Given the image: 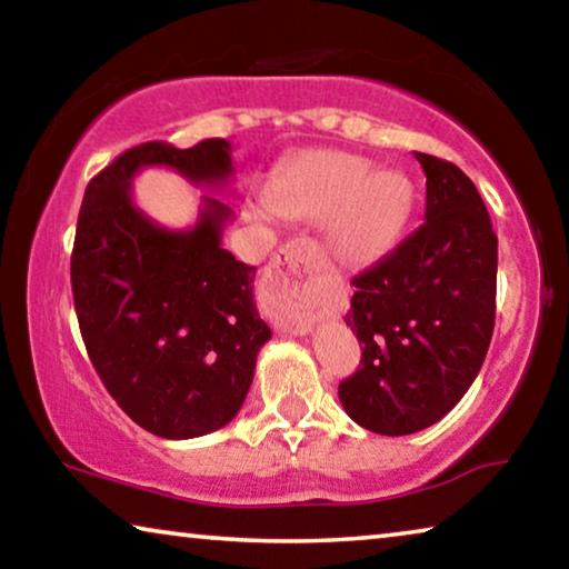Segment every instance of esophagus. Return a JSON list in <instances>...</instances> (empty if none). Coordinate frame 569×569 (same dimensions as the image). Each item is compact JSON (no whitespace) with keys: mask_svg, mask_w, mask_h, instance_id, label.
Instances as JSON below:
<instances>
[{"mask_svg":"<svg viewBox=\"0 0 569 569\" xmlns=\"http://www.w3.org/2000/svg\"><path fill=\"white\" fill-rule=\"evenodd\" d=\"M313 250L306 240H291L273 256L263 283L266 316L283 333H306L313 323V313L303 298L301 276L311 263Z\"/></svg>","mask_w":569,"mask_h":569,"instance_id":"esophagus-1","label":"esophagus"}]
</instances>
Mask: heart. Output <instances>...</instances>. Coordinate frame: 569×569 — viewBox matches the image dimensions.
I'll use <instances>...</instances> for the list:
<instances>
[{"instance_id": "heart-1", "label": "heart", "mask_w": 569, "mask_h": 569, "mask_svg": "<svg viewBox=\"0 0 569 569\" xmlns=\"http://www.w3.org/2000/svg\"><path fill=\"white\" fill-rule=\"evenodd\" d=\"M276 216L323 223L326 243L343 266L381 261L399 243L413 208L401 170L377 168L343 150H308L283 162L266 188Z\"/></svg>"}]
</instances>
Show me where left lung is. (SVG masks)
I'll use <instances>...</instances> for the list:
<instances>
[{"instance_id":"8db88e82","label":"left lung","mask_w":569,"mask_h":569,"mask_svg":"<svg viewBox=\"0 0 569 569\" xmlns=\"http://www.w3.org/2000/svg\"><path fill=\"white\" fill-rule=\"evenodd\" d=\"M427 176L423 226L351 281L343 316L361 366L339 399L359 427L413 435L457 407L495 331L497 236L455 162L413 152Z\"/></svg>"}]
</instances>
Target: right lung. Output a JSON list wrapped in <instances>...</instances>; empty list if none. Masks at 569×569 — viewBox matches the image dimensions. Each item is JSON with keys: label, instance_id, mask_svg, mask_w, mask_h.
<instances>
[{"label": "right lung", "instance_id": "add662e5", "mask_svg": "<svg viewBox=\"0 0 569 569\" xmlns=\"http://www.w3.org/2000/svg\"><path fill=\"white\" fill-rule=\"evenodd\" d=\"M152 166L213 190L233 176L223 138L188 150L142 142L114 158L90 180L77 218L74 311L120 409L150 435L192 439L243 407L271 329L253 301L256 268L223 248L233 208L203 196L192 228L156 223L132 200V178Z\"/></svg>", "mask_w": 569, "mask_h": 569}]
</instances>
